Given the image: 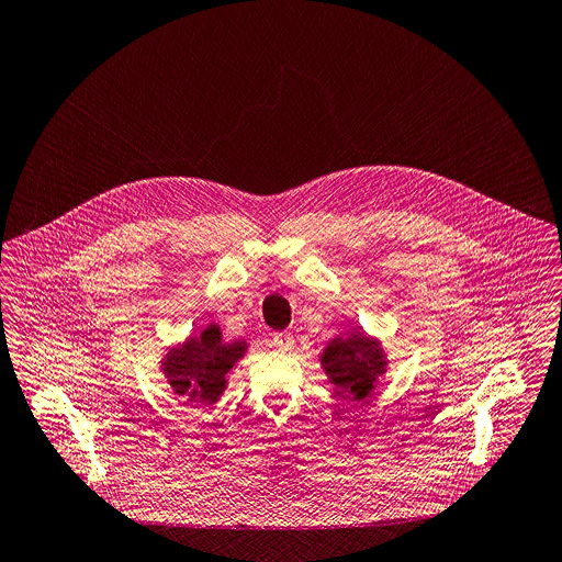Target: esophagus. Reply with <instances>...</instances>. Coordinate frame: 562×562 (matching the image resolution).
I'll use <instances>...</instances> for the list:
<instances>
[{
    "mask_svg": "<svg viewBox=\"0 0 562 562\" xmlns=\"http://www.w3.org/2000/svg\"><path fill=\"white\" fill-rule=\"evenodd\" d=\"M272 346L281 352H292L294 350V337L285 335V333H279V335L272 337Z\"/></svg>",
    "mask_w": 562,
    "mask_h": 562,
    "instance_id": "1",
    "label": "esophagus"
}]
</instances>
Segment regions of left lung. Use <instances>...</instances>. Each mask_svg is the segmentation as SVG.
<instances>
[{
  "mask_svg": "<svg viewBox=\"0 0 562 562\" xmlns=\"http://www.w3.org/2000/svg\"><path fill=\"white\" fill-rule=\"evenodd\" d=\"M319 360L328 380L337 386V393H350L355 400H364L371 393L375 378L382 375L386 367L380 344L358 330L346 339H333Z\"/></svg>",
  "mask_w": 562,
  "mask_h": 562,
  "instance_id": "left-lung-1",
  "label": "left lung"
}]
</instances>
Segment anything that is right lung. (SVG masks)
I'll use <instances>...</instances> for the list:
<instances>
[{
  "label": "right lung",
  "mask_w": 562,
  "mask_h": 562,
  "mask_svg": "<svg viewBox=\"0 0 562 562\" xmlns=\"http://www.w3.org/2000/svg\"><path fill=\"white\" fill-rule=\"evenodd\" d=\"M243 355V341L225 344L221 328L210 324L200 337H191L180 348H173L162 360V371L178 395H189L191 402L200 397L205 404H214L225 391L229 369Z\"/></svg>",
  "instance_id": "add662e5"
}]
</instances>
